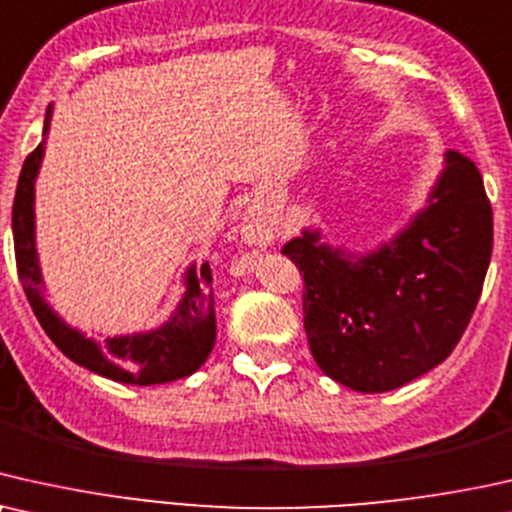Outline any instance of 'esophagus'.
<instances>
[{
  "mask_svg": "<svg viewBox=\"0 0 512 512\" xmlns=\"http://www.w3.org/2000/svg\"><path fill=\"white\" fill-rule=\"evenodd\" d=\"M248 236H250V238L262 236V234H260V227H255V224H252V227H248Z\"/></svg>",
  "mask_w": 512,
  "mask_h": 512,
  "instance_id": "obj_1",
  "label": "esophagus"
}]
</instances>
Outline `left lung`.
Wrapping results in <instances>:
<instances>
[{
	"mask_svg": "<svg viewBox=\"0 0 512 512\" xmlns=\"http://www.w3.org/2000/svg\"><path fill=\"white\" fill-rule=\"evenodd\" d=\"M428 206L370 255L302 231L283 245L304 274V330L320 370L360 393L410 384L440 365L470 323L494 241L480 170L459 152Z\"/></svg>",
	"mask_w": 512,
	"mask_h": 512,
	"instance_id": "8db88e82",
	"label": "left lung"
}]
</instances>
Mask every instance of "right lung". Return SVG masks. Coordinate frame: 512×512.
Returning <instances> with one entry per match:
<instances>
[{
    "mask_svg": "<svg viewBox=\"0 0 512 512\" xmlns=\"http://www.w3.org/2000/svg\"><path fill=\"white\" fill-rule=\"evenodd\" d=\"M51 124V107L46 109L44 135ZM44 156V142L27 154L20 170L16 199H13V248H16L18 278L34 316L42 323L51 342L74 363L100 377L131 386H154L189 377L206 363L215 346L217 320L213 309V274L206 262L201 271L189 267L185 274V295L173 316L152 332L126 337H107L102 344L86 339L67 327L44 302V281L34 250V177Z\"/></svg>",
    "mask_w": 512,
    "mask_h": 512,
    "instance_id": "1",
    "label": "right lung"
}]
</instances>
